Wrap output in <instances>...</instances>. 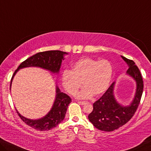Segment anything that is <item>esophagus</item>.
Instances as JSON below:
<instances>
[{
  "mask_svg": "<svg viewBox=\"0 0 151 151\" xmlns=\"http://www.w3.org/2000/svg\"><path fill=\"white\" fill-rule=\"evenodd\" d=\"M86 102H85V101H80V102H78V104H81V105H83L85 104H86Z\"/></svg>",
  "mask_w": 151,
  "mask_h": 151,
  "instance_id": "esophagus-1",
  "label": "esophagus"
}]
</instances>
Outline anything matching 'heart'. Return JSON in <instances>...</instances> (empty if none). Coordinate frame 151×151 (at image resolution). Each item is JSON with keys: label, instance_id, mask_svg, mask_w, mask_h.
Here are the masks:
<instances>
[{"label": "heart", "instance_id": "obj_1", "mask_svg": "<svg viewBox=\"0 0 151 151\" xmlns=\"http://www.w3.org/2000/svg\"><path fill=\"white\" fill-rule=\"evenodd\" d=\"M113 68L109 60H98L83 58L72 66V70L63 72L62 82L65 90L70 95H75L82 84L84 88L76 97L80 99L98 96L106 91L111 83Z\"/></svg>", "mask_w": 151, "mask_h": 151}]
</instances>
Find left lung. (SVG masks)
<instances>
[{
	"mask_svg": "<svg viewBox=\"0 0 151 151\" xmlns=\"http://www.w3.org/2000/svg\"><path fill=\"white\" fill-rule=\"evenodd\" d=\"M121 58L127 63L129 68L127 74L136 83V93L130 104H121L114 97L115 82H113L104 95L93 103V111L89 114L88 119L94 127L102 131H114L127 123L136 112L142 95L143 81L138 68L133 60L123 56Z\"/></svg>",
	"mask_w": 151,
	"mask_h": 151,
	"instance_id": "obj_1",
	"label": "left lung"
}]
</instances>
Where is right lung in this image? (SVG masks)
<instances>
[{"label": "right lung", "instance_id": "add662e5", "mask_svg": "<svg viewBox=\"0 0 151 151\" xmlns=\"http://www.w3.org/2000/svg\"><path fill=\"white\" fill-rule=\"evenodd\" d=\"M67 54L68 53L64 51L54 50L39 52L31 56L21 63L15 71L11 78L10 89L13 77L17 72L22 68L27 67H38L49 70L53 74H59L62 60H64V55ZM55 90V101L51 110L45 116L39 119H30L21 115L16 109L17 113L22 120L34 129L40 131H48L60 124L65 117L67 109L71 102V98L67 94L60 91V89L57 85Z\"/></svg>", "mask_w": 151, "mask_h": 151}]
</instances>
